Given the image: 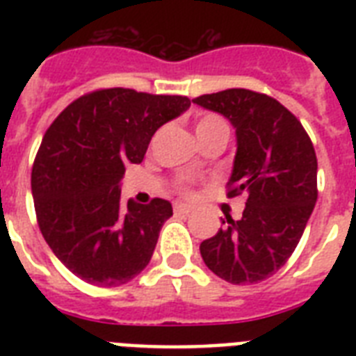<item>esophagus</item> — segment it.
<instances>
[{
	"label": "esophagus",
	"mask_w": 356,
	"mask_h": 356,
	"mask_svg": "<svg viewBox=\"0 0 356 356\" xmlns=\"http://www.w3.org/2000/svg\"><path fill=\"white\" fill-rule=\"evenodd\" d=\"M173 211H175V214H188L192 209H190L188 205H183V203H175V207H173Z\"/></svg>",
	"instance_id": "obj_1"
}]
</instances>
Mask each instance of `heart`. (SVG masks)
<instances>
[{
  "mask_svg": "<svg viewBox=\"0 0 356 356\" xmlns=\"http://www.w3.org/2000/svg\"><path fill=\"white\" fill-rule=\"evenodd\" d=\"M216 133H223L227 134L229 129L225 125L222 118H218L214 114H207L203 118L197 120L195 123V134H197V138H205L209 134H216Z\"/></svg>",
  "mask_w": 356,
  "mask_h": 356,
  "instance_id": "1",
  "label": "heart"
}]
</instances>
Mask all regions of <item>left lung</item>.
<instances>
[{
  "instance_id": "8db88e82",
  "label": "left lung",
  "mask_w": 356,
  "mask_h": 356,
  "mask_svg": "<svg viewBox=\"0 0 356 356\" xmlns=\"http://www.w3.org/2000/svg\"><path fill=\"white\" fill-rule=\"evenodd\" d=\"M195 105L225 116L236 133L227 195L245 194L240 220L200 245L207 268L231 284H254L284 266L318 200V161L301 122L273 97L245 90L205 94Z\"/></svg>"
}]
</instances>
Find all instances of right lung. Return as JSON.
Here are the masks:
<instances>
[{"label":"right lung","mask_w":356,"mask_h":356,"mask_svg":"<svg viewBox=\"0 0 356 356\" xmlns=\"http://www.w3.org/2000/svg\"><path fill=\"white\" fill-rule=\"evenodd\" d=\"M190 107L184 96L107 88L58 114L36 153L31 190L42 236L74 275L120 286L149 264L172 203L123 205L127 164L144 161L159 127Z\"/></svg>","instance_id":"1"}]
</instances>
